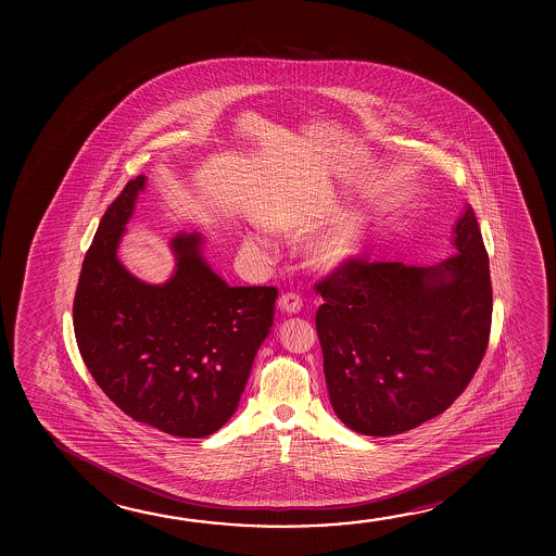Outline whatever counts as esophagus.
I'll return each instance as SVG.
<instances>
[{
  "instance_id": "1",
  "label": "esophagus",
  "mask_w": 556,
  "mask_h": 556,
  "mask_svg": "<svg viewBox=\"0 0 556 556\" xmlns=\"http://www.w3.org/2000/svg\"><path fill=\"white\" fill-rule=\"evenodd\" d=\"M277 304H279V308H281L282 312H287V314H299L302 309V299L299 294H294V292L282 294Z\"/></svg>"
}]
</instances>
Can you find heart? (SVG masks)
<instances>
[{"label": "heart", "mask_w": 556, "mask_h": 556, "mask_svg": "<svg viewBox=\"0 0 556 556\" xmlns=\"http://www.w3.org/2000/svg\"><path fill=\"white\" fill-rule=\"evenodd\" d=\"M337 213V201L329 198L328 201L321 203L318 213H314L312 217L291 223L282 228L285 237L289 238H306L316 230V228L326 225L328 220L333 219ZM370 230V219L361 211H351L337 220L333 227L326 230L324 235L314 238L306 247V257L309 264L321 271H333L339 269L341 265L349 264L351 260H355L356 255L363 252ZM244 248L248 252H262L264 247L262 242H257L255 238H247Z\"/></svg>", "instance_id": "b5f03b06"}]
</instances>
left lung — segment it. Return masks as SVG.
Segmentation results:
<instances>
[{"label":"left lung","mask_w":556,"mask_h":556,"mask_svg":"<svg viewBox=\"0 0 556 556\" xmlns=\"http://www.w3.org/2000/svg\"><path fill=\"white\" fill-rule=\"evenodd\" d=\"M434 265L351 260L316 285L329 401L345 427L393 437L434 419L481 365L492 316L489 257L475 213Z\"/></svg>","instance_id":"obj_1"}]
</instances>
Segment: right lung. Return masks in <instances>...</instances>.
Masks as SVG:
<instances>
[{"label":"right lung","mask_w":556,"mask_h":556,"mask_svg":"<svg viewBox=\"0 0 556 556\" xmlns=\"http://www.w3.org/2000/svg\"><path fill=\"white\" fill-rule=\"evenodd\" d=\"M141 174L110 205L83 260L74 328L102 392L137 422L180 438L217 432L238 407L274 326L275 287H230L211 269L200 232L168 242L174 271L141 281L119 262Z\"/></svg>","instance_id":"right-lung-1"}]
</instances>
